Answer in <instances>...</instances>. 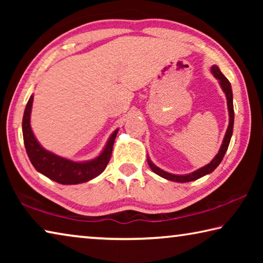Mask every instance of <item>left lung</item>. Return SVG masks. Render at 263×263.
Wrapping results in <instances>:
<instances>
[{
    "label": "left lung",
    "mask_w": 263,
    "mask_h": 263,
    "mask_svg": "<svg viewBox=\"0 0 263 263\" xmlns=\"http://www.w3.org/2000/svg\"><path fill=\"white\" fill-rule=\"evenodd\" d=\"M211 73L213 74V77H215L218 80V81H219V84H220V87L222 89V91L225 92L226 101H228V109H229V117H230L228 130H226L224 140H222V142H221L219 152L217 153L216 157L212 159V161L210 163H208L206 166H204L202 168L197 169V171H195L193 173H189V174H185V175H176V174H171V173H168V172H164V171H162L161 168L155 166V164L152 161H151L149 158L147 157V162H148V166L151 167V169H152L155 174H158L159 176L163 177V179L169 180V181H174V182H180V183H184V182L195 181V180L199 179V177H203L204 175L210 174V173H212L218 166H219V163L221 162L222 158H224L226 151H228V148H229L231 137H232V133H233V124H234L232 87H231V83L229 82V80L226 79L224 77V74L220 72V69H219V67H218V66H216V65L212 66Z\"/></svg>",
    "instance_id": "obj_1"
}]
</instances>
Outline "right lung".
Instances as JSON below:
<instances>
[{
	"label": "right lung",
	"instance_id": "add662e5",
	"mask_svg": "<svg viewBox=\"0 0 263 263\" xmlns=\"http://www.w3.org/2000/svg\"><path fill=\"white\" fill-rule=\"evenodd\" d=\"M32 102L33 95H31L28 104L25 106L22 130H23L26 153H28V157L35 171L60 184H79L99 176L104 171L111 158L114 141L118 133V128L110 136L99 157L89 160V161H73V160L59 157V155L45 149L35 139L30 125Z\"/></svg>",
	"mask_w": 263,
	"mask_h": 263
}]
</instances>
